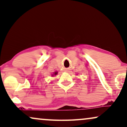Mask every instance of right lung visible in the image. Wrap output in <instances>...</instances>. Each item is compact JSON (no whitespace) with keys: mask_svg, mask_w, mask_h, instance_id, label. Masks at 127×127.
<instances>
[{"mask_svg":"<svg viewBox=\"0 0 127 127\" xmlns=\"http://www.w3.org/2000/svg\"><path fill=\"white\" fill-rule=\"evenodd\" d=\"M57 73H58V72H55V73H54V75H52V76H53V75H57Z\"/></svg>","mask_w":127,"mask_h":127,"instance_id":"1","label":"right lung"}]
</instances>
